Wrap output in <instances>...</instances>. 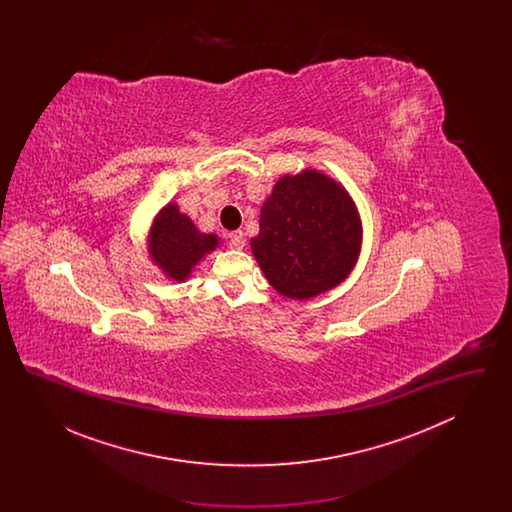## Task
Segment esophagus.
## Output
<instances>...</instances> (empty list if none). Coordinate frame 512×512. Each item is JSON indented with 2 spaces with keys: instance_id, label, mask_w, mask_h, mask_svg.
<instances>
[{
  "instance_id": "34e87169",
  "label": "esophagus",
  "mask_w": 512,
  "mask_h": 512,
  "mask_svg": "<svg viewBox=\"0 0 512 512\" xmlns=\"http://www.w3.org/2000/svg\"><path fill=\"white\" fill-rule=\"evenodd\" d=\"M228 245L234 249H244L245 238L242 230H234L228 234Z\"/></svg>"
}]
</instances>
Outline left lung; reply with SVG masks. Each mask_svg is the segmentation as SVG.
Returning a JSON list of instances; mask_svg holds the SVG:
<instances>
[{"label":"left lung","instance_id":"left-lung-1","mask_svg":"<svg viewBox=\"0 0 512 512\" xmlns=\"http://www.w3.org/2000/svg\"><path fill=\"white\" fill-rule=\"evenodd\" d=\"M361 220L353 199L322 172L282 176L261 209L251 251L270 286L292 299L336 288L355 267Z\"/></svg>","mask_w":512,"mask_h":512}]
</instances>
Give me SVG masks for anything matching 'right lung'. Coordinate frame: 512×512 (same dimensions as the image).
<instances>
[{"label":"right lung","instance_id":"obj_1","mask_svg":"<svg viewBox=\"0 0 512 512\" xmlns=\"http://www.w3.org/2000/svg\"><path fill=\"white\" fill-rule=\"evenodd\" d=\"M219 244L215 234H203L190 217L182 215L169 203L153 222L149 253L151 259L165 270L172 280H186L201 257Z\"/></svg>","mask_w":512,"mask_h":512}]
</instances>
